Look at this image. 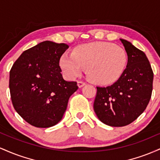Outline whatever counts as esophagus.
I'll return each mask as SVG.
<instances>
[{"label":"esophagus","mask_w":160,"mask_h":160,"mask_svg":"<svg viewBox=\"0 0 160 160\" xmlns=\"http://www.w3.org/2000/svg\"><path fill=\"white\" fill-rule=\"evenodd\" d=\"M78 85L79 87L81 88L84 85H86V82H83V81H82V80H78Z\"/></svg>","instance_id":"1"}]
</instances>
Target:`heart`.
<instances>
[{
  "label": "heart",
  "mask_w": 160,
  "mask_h": 160,
  "mask_svg": "<svg viewBox=\"0 0 160 160\" xmlns=\"http://www.w3.org/2000/svg\"><path fill=\"white\" fill-rule=\"evenodd\" d=\"M128 55L122 47L108 42H92L77 47L73 54H64L60 66L68 77L74 78L87 67L93 81L109 84L120 78L126 68Z\"/></svg>",
  "instance_id": "heart-1"
}]
</instances>
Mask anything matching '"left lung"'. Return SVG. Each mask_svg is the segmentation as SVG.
<instances>
[{
	"label": "left lung",
	"mask_w": 160,
	"mask_h": 160,
	"mask_svg": "<svg viewBox=\"0 0 160 160\" xmlns=\"http://www.w3.org/2000/svg\"><path fill=\"white\" fill-rule=\"evenodd\" d=\"M120 40L128 55L126 68L112 85L97 86L93 104L99 120L114 127L136 120L146 109L153 90V72L145 53L127 40Z\"/></svg>",
	"instance_id": "1"
}]
</instances>
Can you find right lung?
I'll list each match as a JSON object with an SVG mask.
<instances>
[{"mask_svg": "<svg viewBox=\"0 0 160 160\" xmlns=\"http://www.w3.org/2000/svg\"><path fill=\"white\" fill-rule=\"evenodd\" d=\"M65 43L41 42L24 51L10 71V96L14 109L32 126L48 128L62 120L77 82L64 80L59 60Z\"/></svg>", "mask_w": 160, "mask_h": 160, "instance_id": "1", "label": "right lung"}]
</instances>
